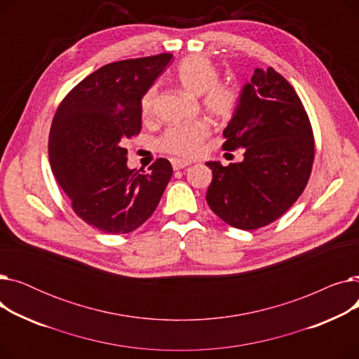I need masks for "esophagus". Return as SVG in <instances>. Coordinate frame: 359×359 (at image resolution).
<instances>
[{"label": "esophagus", "instance_id": "esophagus-1", "mask_svg": "<svg viewBox=\"0 0 359 359\" xmlns=\"http://www.w3.org/2000/svg\"><path fill=\"white\" fill-rule=\"evenodd\" d=\"M189 164H191L189 161L179 160V158H173V160H172V165H173V168H175V170H180V168H184V167H187V165H189Z\"/></svg>", "mask_w": 359, "mask_h": 359}]
</instances>
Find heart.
Returning <instances> with one entry per match:
<instances>
[{
  "label": "heart",
  "instance_id": "heart-1",
  "mask_svg": "<svg viewBox=\"0 0 359 359\" xmlns=\"http://www.w3.org/2000/svg\"><path fill=\"white\" fill-rule=\"evenodd\" d=\"M176 80L179 86L192 96H202V103L206 111L212 116L224 119L233 115L237 104V91L233 86L217 83L218 69L203 56H187L176 69ZM156 87H151L141 99V111L148 116L153 111ZM210 125L203 121L192 123H182L168 128L160 138V148L168 154L182 158H192L210 135Z\"/></svg>",
  "mask_w": 359,
  "mask_h": 359
}]
</instances>
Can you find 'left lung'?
Instances as JSON below:
<instances>
[{"label":"left lung","instance_id":"obj_1","mask_svg":"<svg viewBox=\"0 0 359 359\" xmlns=\"http://www.w3.org/2000/svg\"><path fill=\"white\" fill-rule=\"evenodd\" d=\"M222 135V148H244V160L206 163L212 170L206 202L234 229L265 227L291 208L309 182L314 140L306 109L280 74L256 68Z\"/></svg>","mask_w":359,"mask_h":359}]
</instances>
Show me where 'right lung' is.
Returning a JSON list of instances; mask_svg holds the SVG:
<instances>
[{
  "label": "right lung",
  "mask_w": 359,
  "mask_h": 359,
  "mask_svg": "<svg viewBox=\"0 0 359 359\" xmlns=\"http://www.w3.org/2000/svg\"><path fill=\"white\" fill-rule=\"evenodd\" d=\"M172 53L107 64L75 86L55 113L49 134L52 173L74 212L109 234L138 229L173 175L158 158L149 172L129 168L125 141L142 125L141 99Z\"/></svg>",
  "instance_id": "add662e5"
}]
</instances>
